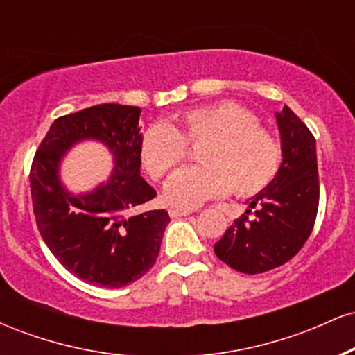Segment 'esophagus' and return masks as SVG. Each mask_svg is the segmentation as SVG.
Returning <instances> with one entry per match:
<instances>
[{
  "instance_id": "34e87169",
  "label": "esophagus",
  "mask_w": 355,
  "mask_h": 355,
  "mask_svg": "<svg viewBox=\"0 0 355 355\" xmlns=\"http://www.w3.org/2000/svg\"><path fill=\"white\" fill-rule=\"evenodd\" d=\"M193 210H189V209H170L168 214L170 217L173 218H178V217H187V215H190Z\"/></svg>"
}]
</instances>
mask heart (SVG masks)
<instances>
[{"instance_id": "1", "label": "heart", "mask_w": 355, "mask_h": 355, "mask_svg": "<svg viewBox=\"0 0 355 355\" xmlns=\"http://www.w3.org/2000/svg\"><path fill=\"white\" fill-rule=\"evenodd\" d=\"M198 146L200 165L175 172L165 183V197L172 205L193 209L232 190L252 195L275 178L282 148L270 132L260 126L250 110L234 101H220L191 108L178 118V126L155 121L145 130L140 155L145 168L162 178Z\"/></svg>"}]
</instances>
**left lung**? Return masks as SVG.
<instances>
[{
    "instance_id": "1",
    "label": "left lung",
    "mask_w": 355,
    "mask_h": 355,
    "mask_svg": "<svg viewBox=\"0 0 355 355\" xmlns=\"http://www.w3.org/2000/svg\"><path fill=\"white\" fill-rule=\"evenodd\" d=\"M282 164L275 178L250 200L252 210L237 218L215 243L222 262L242 274H262L291 260L311 235L319 207L315 138L285 105L275 113Z\"/></svg>"
}]
</instances>
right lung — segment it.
Masks as SVG:
<instances>
[{"mask_svg": "<svg viewBox=\"0 0 355 355\" xmlns=\"http://www.w3.org/2000/svg\"><path fill=\"white\" fill-rule=\"evenodd\" d=\"M140 113L138 107L103 103L56 118L31 165V200L44 243L67 270L100 287L120 288L145 275L170 222L166 210L128 215L157 195L140 175ZM87 139L107 146L114 172L93 191L71 194L59 166Z\"/></svg>", "mask_w": 355, "mask_h": 355, "instance_id": "right-lung-1", "label": "right lung"}]
</instances>
